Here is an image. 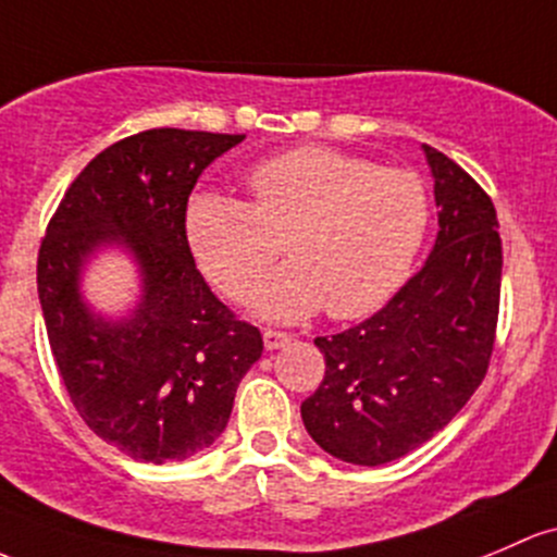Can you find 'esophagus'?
<instances>
[{"instance_id": "esophagus-1", "label": "esophagus", "mask_w": 557, "mask_h": 557, "mask_svg": "<svg viewBox=\"0 0 557 557\" xmlns=\"http://www.w3.org/2000/svg\"><path fill=\"white\" fill-rule=\"evenodd\" d=\"M288 342H290V333L274 331V327H267V331H263V347L267 349H280Z\"/></svg>"}]
</instances>
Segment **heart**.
Masks as SVG:
<instances>
[{"label":"heart","instance_id":"1","mask_svg":"<svg viewBox=\"0 0 557 557\" xmlns=\"http://www.w3.org/2000/svg\"><path fill=\"white\" fill-rule=\"evenodd\" d=\"M253 202L200 191L186 208V239L224 296L243 301L285 250L294 259L256 290L269 320H336L376 312L400 290L430 230V195L417 173L379 168L331 146H296L248 175Z\"/></svg>","mask_w":557,"mask_h":557}]
</instances>
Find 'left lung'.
Masks as SVG:
<instances>
[{"instance_id":"8db88e82","label":"left lung","mask_w":557,"mask_h":557,"mask_svg":"<svg viewBox=\"0 0 557 557\" xmlns=\"http://www.w3.org/2000/svg\"><path fill=\"white\" fill-rule=\"evenodd\" d=\"M437 239L384 309L318 336L325 376L301 403L312 441L349 465L379 467L443 430L478 389L494 352L502 290L496 208L470 173L424 144Z\"/></svg>"}]
</instances>
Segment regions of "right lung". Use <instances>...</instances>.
<instances>
[{
	"instance_id": "add662e5",
	"label": "right lung",
	"mask_w": 557,
	"mask_h": 557,
	"mask_svg": "<svg viewBox=\"0 0 557 557\" xmlns=\"http://www.w3.org/2000/svg\"><path fill=\"white\" fill-rule=\"evenodd\" d=\"M243 138L154 127L116 140L47 224L37 290L58 373L82 421L131 459L165 465L208 448L263 352L259 327L205 283L184 224L200 173ZM101 244H122L139 263L141 301L125 321L81 301V267Z\"/></svg>"
}]
</instances>
